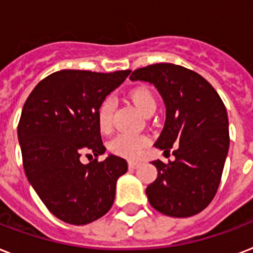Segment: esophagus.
I'll return each instance as SVG.
<instances>
[{
	"label": "esophagus",
	"mask_w": 253,
	"mask_h": 253,
	"mask_svg": "<svg viewBox=\"0 0 253 253\" xmlns=\"http://www.w3.org/2000/svg\"><path fill=\"white\" fill-rule=\"evenodd\" d=\"M139 166H140V163L138 162H128V168L130 169H136Z\"/></svg>",
	"instance_id": "esophagus-1"
}]
</instances>
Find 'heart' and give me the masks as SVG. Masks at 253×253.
Masks as SVG:
<instances>
[{
	"instance_id": "heart-1",
	"label": "heart",
	"mask_w": 253,
	"mask_h": 253,
	"mask_svg": "<svg viewBox=\"0 0 253 253\" xmlns=\"http://www.w3.org/2000/svg\"><path fill=\"white\" fill-rule=\"evenodd\" d=\"M130 98L139 111L146 117L152 115L156 110V98L154 93L146 86L135 87L130 91ZM115 101L113 97H107L99 103L97 109V125L102 132H107L113 126V114H114ZM148 138L143 135L119 134L110 143L109 148L114 155L127 159H136L140 156L142 151L148 146Z\"/></svg>"
}]
</instances>
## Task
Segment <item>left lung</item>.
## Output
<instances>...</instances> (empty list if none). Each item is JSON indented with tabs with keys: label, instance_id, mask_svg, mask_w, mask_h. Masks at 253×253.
<instances>
[{
	"label": "left lung",
	"instance_id": "1",
	"mask_svg": "<svg viewBox=\"0 0 253 253\" xmlns=\"http://www.w3.org/2000/svg\"><path fill=\"white\" fill-rule=\"evenodd\" d=\"M131 81L154 84L167 109L155 147L174 160L152 162L158 178L146 189L151 206L174 218L196 215L209 206L219 186L230 147L228 117L211 84L194 71L160 63L135 69Z\"/></svg>",
	"mask_w": 253,
	"mask_h": 253
}]
</instances>
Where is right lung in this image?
Returning <instances> with one entry per match:
<instances>
[{
  "label": "right lung",
  "mask_w": 253,
  "mask_h": 253,
  "mask_svg": "<svg viewBox=\"0 0 253 253\" xmlns=\"http://www.w3.org/2000/svg\"><path fill=\"white\" fill-rule=\"evenodd\" d=\"M130 72L63 69L43 79L26 99L18 123L25 173L45 208L63 222L90 223L114 204L127 162L114 155L97 160L106 150L97 109ZM83 153L96 159L83 165Z\"/></svg>",
  "instance_id": "add662e5"
}]
</instances>
